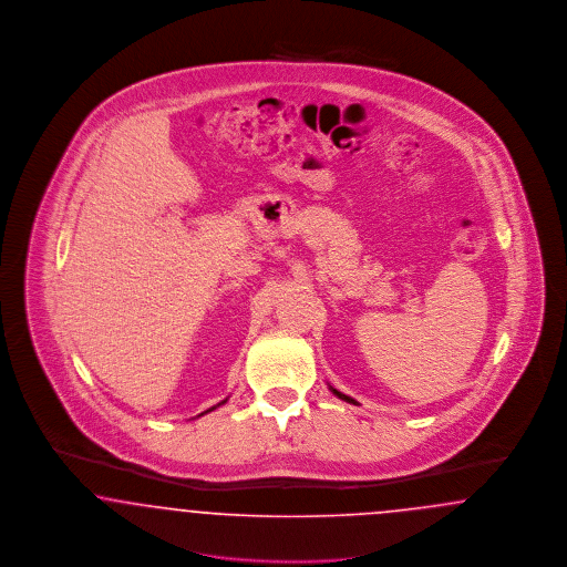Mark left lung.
<instances>
[{"instance_id":"left-lung-1","label":"left lung","mask_w":567,"mask_h":567,"mask_svg":"<svg viewBox=\"0 0 567 567\" xmlns=\"http://www.w3.org/2000/svg\"><path fill=\"white\" fill-rule=\"evenodd\" d=\"M329 391H331V393H333L336 398H340V400H344V402H349V404H357V402H354L352 398H349V395H344V393H340V391H338V389H333L331 384H329Z\"/></svg>"}]
</instances>
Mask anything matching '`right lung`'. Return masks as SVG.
Segmentation results:
<instances>
[{
  "mask_svg": "<svg viewBox=\"0 0 567 567\" xmlns=\"http://www.w3.org/2000/svg\"><path fill=\"white\" fill-rule=\"evenodd\" d=\"M225 402H227V400H223V402H220V404L213 405V408H210V410H206V412H213V410H216V408H218V405L225 404ZM206 412H202V414H199V416H204V414H206Z\"/></svg>",
  "mask_w": 567,
  "mask_h": 567,
  "instance_id": "add662e5",
  "label": "right lung"
}]
</instances>
